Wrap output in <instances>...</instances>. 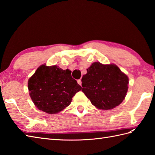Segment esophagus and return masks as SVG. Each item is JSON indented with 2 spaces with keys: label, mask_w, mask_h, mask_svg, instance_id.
Here are the masks:
<instances>
[{
  "label": "esophagus",
  "mask_w": 155,
  "mask_h": 155,
  "mask_svg": "<svg viewBox=\"0 0 155 155\" xmlns=\"http://www.w3.org/2000/svg\"><path fill=\"white\" fill-rule=\"evenodd\" d=\"M77 83H78V84L81 85V86L82 82H81V79H79V80H77Z\"/></svg>",
  "instance_id": "obj_1"
}]
</instances>
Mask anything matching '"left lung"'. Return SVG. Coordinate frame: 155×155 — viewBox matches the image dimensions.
Wrapping results in <instances>:
<instances>
[{"mask_svg": "<svg viewBox=\"0 0 155 155\" xmlns=\"http://www.w3.org/2000/svg\"><path fill=\"white\" fill-rule=\"evenodd\" d=\"M82 78V91L94 107L113 109L124 99L128 78L115 64L94 62Z\"/></svg>", "mask_w": 155, "mask_h": 155, "instance_id": "left-lung-1", "label": "left lung"}]
</instances>
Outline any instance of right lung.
<instances>
[{
    "label": "right lung",
    "mask_w": 155,
    "mask_h": 155,
    "mask_svg": "<svg viewBox=\"0 0 155 155\" xmlns=\"http://www.w3.org/2000/svg\"><path fill=\"white\" fill-rule=\"evenodd\" d=\"M28 88L35 106L48 114H56L70 105L72 98L82 89L68 69L42 64L29 78Z\"/></svg>",
    "instance_id": "obj_1"
}]
</instances>
